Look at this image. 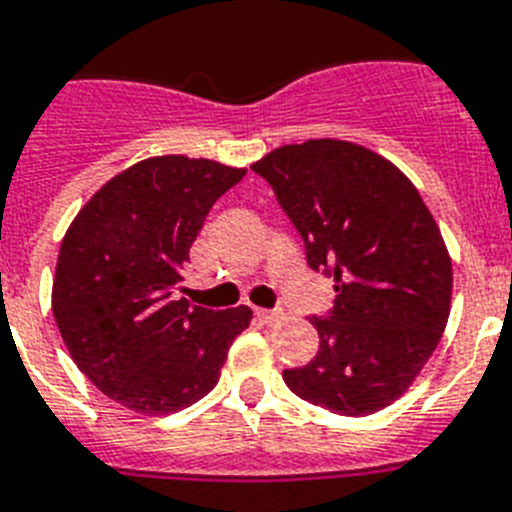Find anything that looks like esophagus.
Segmentation results:
<instances>
[{
  "instance_id": "obj_1",
  "label": "esophagus",
  "mask_w": 512,
  "mask_h": 512,
  "mask_svg": "<svg viewBox=\"0 0 512 512\" xmlns=\"http://www.w3.org/2000/svg\"><path fill=\"white\" fill-rule=\"evenodd\" d=\"M255 317L265 322V325H270V322H276L281 317V312H276V309H255Z\"/></svg>"
}]
</instances>
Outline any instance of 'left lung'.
<instances>
[{"instance_id": "left-lung-1", "label": "left lung", "mask_w": 512, "mask_h": 512, "mask_svg": "<svg viewBox=\"0 0 512 512\" xmlns=\"http://www.w3.org/2000/svg\"><path fill=\"white\" fill-rule=\"evenodd\" d=\"M304 242L307 265L336 281L312 315L320 351L283 380L343 416L375 414L406 393L440 343L453 268L414 184L372 150L341 140L283 145L252 166Z\"/></svg>"}]
</instances>
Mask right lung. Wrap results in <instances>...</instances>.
Listing matches in <instances>:
<instances>
[{
  "mask_svg": "<svg viewBox=\"0 0 512 512\" xmlns=\"http://www.w3.org/2000/svg\"><path fill=\"white\" fill-rule=\"evenodd\" d=\"M244 174L205 158H148L103 184L64 234L54 320L80 372L124 409L163 416L200 401L249 328V307L174 302L210 208Z\"/></svg>",
  "mask_w": 512,
  "mask_h": 512,
  "instance_id": "1",
  "label": "right lung"
}]
</instances>
